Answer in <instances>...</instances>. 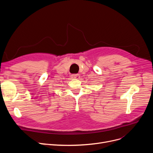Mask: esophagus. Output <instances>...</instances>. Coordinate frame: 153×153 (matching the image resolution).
Wrapping results in <instances>:
<instances>
[{
    "instance_id": "34e87169",
    "label": "esophagus",
    "mask_w": 153,
    "mask_h": 153,
    "mask_svg": "<svg viewBox=\"0 0 153 153\" xmlns=\"http://www.w3.org/2000/svg\"><path fill=\"white\" fill-rule=\"evenodd\" d=\"M71 77L74 79H77L80 78V76L78 74H74L71 75Z\"/></svg>"
}]
</instances>
